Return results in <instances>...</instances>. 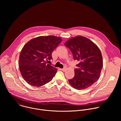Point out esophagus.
<instances>
[{
	"mask_svg": "<svg viewBox=\"0 0 121 121\" xmlns=\"http://www.w3.org/2000/svg\"><path fill=\"white\" fill-rule=\"evenodd\" d=\"M66 70V66H64L63 68L61 69V70L63 71H65Z\"/></svg>",
	"mask_w": 121,
	"mask_h": 121,
	"instance_id": "esophagus-1",
	"label": "esophagus"
}]
</instances>
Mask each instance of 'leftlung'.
Instances as JSON below:
<instances>
[{
    "label": "left lung",
    "instance_id": "obj_1",
    "mask_svg": "<svg viewBox=\"0 0 121 121\" xmlns=\"http://www.w3.org/2000/svg\"><path fill=\"white\" fill-rule=\"evenodd\" d=\"M65 45L70 50L74 60L78 61L75 76L68 81L77 90L86 89L99 78L103 66L102 57L98 47L90 39L78 36L69 39Z\"/></svg>",
    "mask_w": 121,
    "mask_h": 121
}]
</instances>
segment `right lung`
Wrapping results in <instances>:
<instances>
[{"mask_svg": "<svg viewBox=\"0 0 121 121\" xmlns=\"http://www.w3.org/2000/svg\"><path fill=\"white\" fill-rule=\"evenodd\" d=\"M62 41L59 37L42 36L30 40L24 45L19 65L23 78L28 84L40 87L53 79L57 69L46 61L53 59L52 53Z\"/></svg>", "mask_w": 121, "mask_h": 121, "instance_id": "obj_1", "label": "right lung"}]
</instances>
